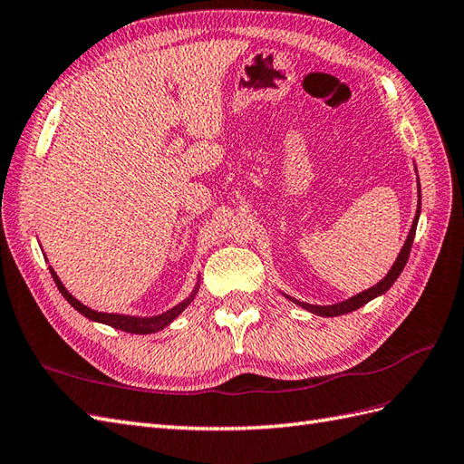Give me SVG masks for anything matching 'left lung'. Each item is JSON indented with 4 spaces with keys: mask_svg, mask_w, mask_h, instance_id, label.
<instances>
[{
    "mask_svg": "<svg viewBox=\"0 0 464 464\" xmlns=\"http://www.w3.org/2000/svg\"><path fill=\"white\" fill-rule=\"evenodd\" d=\"M418 188H420V180H418ZM420 194V192H418ZM421 199V196H420ZM418 219H420V204H418V211H415V218H413V223H411V229H410V235L406 243H403L401 251L396 258V263L392 265V268L388 270V275L380 280L378 284H374L372 288H368L361 294L353 295V298L345 300V302H339V304H334V305H312V304H305V302H300V300H294V298H286L292 300L294 304H298L300 307H304V310L312 312L315 315H322V317H335V315H343V314H349V312H354L359 310V307H362L364 304H368L371 300L378 298V295H382L386 290H390L392 284H394L398 280V276L401 275L403 266H406L408 263V256H410V251H411V243H413V237H415V227H418Z\"/></svg>",
    "mask_w": 464,
    "mask_h": 464,
    "instance_id": "obj_1",
    "label": "left lung"
}]
</instances>
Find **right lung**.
Masks as SVG:
<instances>
[{
    "instance_id": "obj_1",
    "label": "right lung",
    "mask_w": 464,
    "mask_h": 464,
    "mask_svg": "<svg viewBox=\"0 0 464 464\" xmlns=\"http://www.w3.org/2000/svg\"><path fill=\"white\" fill-rule=\"evenodd\" d=\"M51 275L56 282L58 290H61V294L66 298V302L74 307L76 312H80L82 315H86L88 319H92V322H98V324H105L110 327H115V329H121V331H127V334H135V335H149V334H157V331L164 329L166 325H170L174 319L180 315L186 307L192 304V300L196 298L198 294V288H199V282L196 284L194 292L188 295V298L184 302H180L178 305H174L172 310L164 312L160 315H152V317H137V315H123V314H103V312H96L92 310V307L84 305L82 302H78L72 294H70L64 284L61 282V278L56 276V272L51 268Z\"/></svg>"
}]
</instances>
